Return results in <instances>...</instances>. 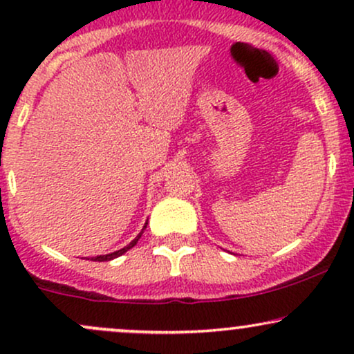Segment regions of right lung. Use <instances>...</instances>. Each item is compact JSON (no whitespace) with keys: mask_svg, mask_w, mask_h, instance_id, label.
<instances>
[{"mask_svg":"<svg viewBox=\"0 0 354 354\" xmlns=\"http://www.w3.org/2000/svg\"><path fill=\"white\" fill-rule=\"evenodd\" d=\"M146 225H148V223H146ZM146 225L143 226V230H141V233L138 234V236L133 239L131 243H129V245H126L124 248H121V250H118V251H115V253H109V254H101V256H95V258H91L93 261H109V259H115V258H118V256H121V254H124L126 251L128 250H131L133 246L136 245L138 243V239L141 238V234H143V231H145V228H146Z\"/></svg>","mask_w":354,"mask_h":354,"instance_id":"add662e5","label":"right lung"}]
</instances>
